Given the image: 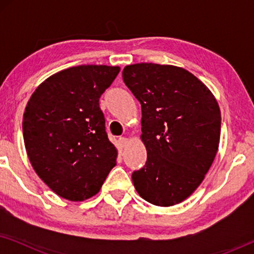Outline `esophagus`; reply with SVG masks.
<instances>
[{"mask_svg": "<svg viewBox=\"0 0 254 254\" xmlns=\"http://www.w3.org/2000/svg\"><path fill=\"white\" fill-rule=\"evenodd\" d=\"M118 143H119L120 148H125L128 143V140L126 137H119L118 138Z\"/></svg>", "mask_w": 254, "mask_h": 254, "instance_id": "obj_1", "label": "esophagus"}]
</instances>
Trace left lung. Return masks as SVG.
Masks as SVG:
<instances>
[{
  "mask_svg": "<svg viewBox=\"0 0 254 254\" xmlns=\"http://www.w3.org/2000/svg\"><path fill=\"white\" fill-rule=\"evenodd\" d=\"M123 78L142 109L147 162L131 175L137 193L155 206L182 202L195 190L216 156L221 111L210 90L185 69L126 65Z\"/></svg>",
  "mask_w": 254,
  "mask_h": 254,
  "instance_id": "1",
  "label": "left lung"
}]
</instances>
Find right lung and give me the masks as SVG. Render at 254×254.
I'll list each match as a JSON object with an SVG mask.
<instances>
[{"label":"right lung","instance_id":"add662e5","mask_svg":"<svg viewBox=\"0 0 254 254\" xmlns=\"http://www.w3.org/2000/svg\"><path fill=\"white\" fill-rule=\"evenodd\" d=\"M119 71L103 64L64 69L45 79L27 102L23 117L27 156L59 196L83 201L96 195L117 164L99 98Z\"/></svg>","mask_w":254,"mask_h":254}]
</instances>
